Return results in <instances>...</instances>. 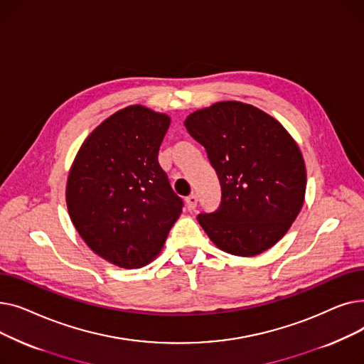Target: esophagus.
Listing matches in <instances>:
<instances>
[{
	"mask_svg": "<svg viewBox=\"0 0 364 364\" xmlns=\"http://www.w3.org/2000/svg\"><path fill=\"white\" fill-rule=\"evenodd\" d=\"M186 205L188 208V211H193L198 205V196L196 195H190L186 198Z\"/></svg>",
	"mask_w": 364,
	"mask_h": 364,
	"instance_id": "1",
	"label": "esophagus"
}]
</instances>
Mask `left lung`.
Segmentation results:
<instances>
[{"label":"left lung","mask_w":364,"mask_h":364,"mask_svg":"<svg viewBox=\"0 0 364 364\" xmlns=\"http://www.w3.org/2000/svg\"><path fill=\"white\" fill-rule=\"evenodd\" d=\"M184 125L217 171L221 205L198 221L221 251L254 257L274 246L298 217L307 187L302 153L269 113L218 102L190 113Z\"/></svg>","instance_id":"1"}]
</instances>
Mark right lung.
Instances as JSON below:
<instances>
[{
  "label": "right lung",
  "mask_w": 364,
  "mask_h": 364,
  "mask_svg": "<svg viewBox=\"0 0 364 364\" xmlns=\"http://www.w3.org/2000/svg\"><path fill=\"white\" fill-rule=\"evenodd\" d=\"M169 124L166 113L124 107L90 134L70 166L66 205L76 232L121 269L155 259L181 214L158 161Z\"/></svg>",
  "instance_id": "right-lung-1"
}]
</instances>
